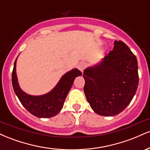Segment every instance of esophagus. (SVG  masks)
Masks as SVG:
<instances>
[{
	"label": "esophagus",
	"instance_id": "34e87169",
	"mask_svg": "<svg viewBox=\"0 0 150 150\" xmlns=\"http://www.w3.org/2000/svg\"><path fill=\"white\" fill-rule=\"evenodd\" d=\"M86 66H87V63H85V62H81V63H79L78 65V69L80 70L82 73H83V70H85Z\"/></svg>",
	"mask_w": 150,
	"mask_h": 150
}]
</instances>
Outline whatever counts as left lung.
<instances>
[{
    "mask_svg": "<svg viewBox=\"0 0 150 150\" xmlns=\"http://www.w3.org/2000/svg\"><path fill=\"white\" fill-rule=\"evenodd\" d=\"M87 100L93 111L113 116L123 111L135 96L139 83L136 56L122 41L97 64L84 70Z\"/></svg>",
    "mask_w": 150,
    "mask_h": 150,
    "instance_id": "8db88e82",
    "label": "left lung"
}]
</instances>
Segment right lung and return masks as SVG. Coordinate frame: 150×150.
I'll return each mask as SVG.
<instances>
[{
	"mask_svg": "<svg viewBox=\"0 0 150 150\" xmlns=\"http://www.w3.org/2000/svg\"><path fill=\"white\" fill-rule=\"evenodd\" d=\"M15 60L12 73V84L15 94L22 106L32 115L38 118H51L61 111L64 104L65 98L73 86L74 80L82 73L77 68H74L63 75L56 87L49 92L39 96L27 94L22 90L19 85L16 73Z\"/></svg>",
	"mask_w": 150,
	"mask_h": 150,
	"instance_id": "1",
	"label": "right lung"
}]
</instances>
